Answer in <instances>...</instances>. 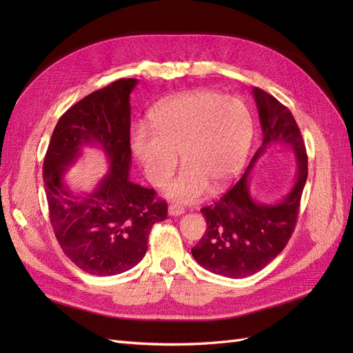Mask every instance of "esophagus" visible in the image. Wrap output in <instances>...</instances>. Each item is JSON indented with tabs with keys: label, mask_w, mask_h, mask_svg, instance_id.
I'll return each instance as SVG.
<instances>
[{
	"label": "esophagus",
	"mask_w": 353,
	"mask_h": 353,
	"mask_svg": "<svg viewBox=\"0 0 353 353\" xmlns=\"http://www.w3.org/2000/svg\"><path fill=\"white\" fill-rule=\"evenodd\" d=\"M184 212H185L184 208L178 205V203H170L169 208H168V213L170 216H179V215H183Z\"/></svg>",
	"instance_id": "34e87169"
}]
</instances>
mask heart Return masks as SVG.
I'll return each mask as SVG.
<instances>
[{"instance_id":"b5f03b06","label":"heart","mask_w":353,"mask_h":353,"mask_svg":"<svg viewBox=\"0 0 353 353\" xmlns=\"http://www.w3.org/2000/svg\"><path fill=\"white\" fill-rule=\"evenodd\" d=\"M152 126L137 125L132 150L145 178L162 187L172 176L178 154L184 168L165 188L179 203H196L210 184L228 185L243 166L252 138V116L236 97L200 90L174 95L153 109Z\"/></svg>"}]
</instances>
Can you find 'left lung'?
Returning <instances> with one entry per match:
<instances>
[{
  "instance_id": "left-lung-1",
  "label": "left lung",
  "mask_w": 353,
  "mask_h": 353,
  "mask_svg": "<svg viewBox=\"0 0 353 353\" xmlns=\"http://www.w3.org/2000/svg\"><path fill=\"white\" fill-rule=\"evenodd\" d=\"M262 128V145L244 175L225 194L201 209L206 218L205 236L191 249L203 268L230 279H244L265 268L290 240L307 178V156L301 130L292 112L271 94L253 88ZM284 145L298 160L296 181L279 203L266 205L250 194V172L268 146Z\"/></svg>"
}]
</instances>
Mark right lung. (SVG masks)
Returning <instances> with one entry per match:
<instances>
[{
  "label": "right lung",
  "mask_w": 353,
  "mask_h": 353,
  "mask_svg": "<svg viewBox=\"0 0 353 353\" xmlns=\"http://www.w3.org/2000/svg\"><path fill=\"white\" fill-rule=\"evenodd\" d=\"M138 79L114 81L63 114L44 159L50 221L61 250L91 275L122 274L147 252L148 234L168 216V203L130 179L131 104ZM83 145H100L110 172L91 194H74L64 183L67 168Z\"/></svg>",
  "instance_id": "1"
}]
</instances>
